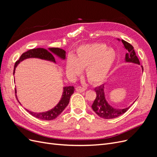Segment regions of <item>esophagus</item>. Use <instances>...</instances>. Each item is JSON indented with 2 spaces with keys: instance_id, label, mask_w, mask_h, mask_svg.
<instances>
[{
  "instance_id": "1",
  "label": "esophagus",
  "mask_w": 157,
  "mask_h": 157,
  "mask_svg": "<svg viewBox=\"0 0 157 157\" xmlns=\"http://www.w3.org/2000/svg\"><path fill=\"white\" fill-rule=\"evenodd\" d=\"M76 90H77V91L78 92H84L85 90H86V88H84V87L78 86L76 87Z\"/></svg>"
}]
</instances>
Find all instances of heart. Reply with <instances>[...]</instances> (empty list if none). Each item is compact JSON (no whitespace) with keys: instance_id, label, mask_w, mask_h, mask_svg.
<instances>
[{"instance_id":"heart-1","label":"heart","mask_w":157,"mask_h":157,"mask_svg":"<svg viewBox=\"0 0 157 157\" xmlns=\"http://www.w3.org/2000/svg\"><path fill=\"white\" fill-rule=\"evenodd\" d=\"M117 52L103 43L94 42L80 46L75 56L71 55L67 61V73L75 77L86 68V75L92 83H99L105 79L115 66Z\"/></svg>"}]
</instances>
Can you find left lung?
I'll list each match as a JSON object with an SVG mask.
<instances>
[{"mask_svg":"<svg viewBox=\"0 0 157 157\" xmlns=\"http://www.w3.org/2000/svg\"><path fill=\"white\" fill-rule=\"evenodd\" d=\"M120 40L119 39H118ZM122 42L124 44V48L127 50V53L125 56L126 62L134 63L136 64L140 65L139 59L137 58L136 55V52L134 51V47H133L130 43L126 41L122 40ZM142 71H144L143 66H141ZM95 92H96V98L92 105V108L94 111L97 115L105 119H111L121 116L122 114L126 113L128 109L132 105L124 109H116L111 106L107 101L105 92H104V84L101 85L98 87H96L94 89Z\"/></svg>","mask_w":157,"mask_h":157,"instance_id":"1","label":"left lung"}]
</instances>
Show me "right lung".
Here are the masks:
<instances>
[{
  "instance_id": "1",
  "label": "right lung",
  "mask_w": 157,
  "mask_h": 157,
  "mask_svg": "<svg viewBox=\"0 0 157 157\" xmlns=\"http://www.w3.org/2000/svg\"><path fill=\"white\" fill-rule=\"evenodd\" d=\"M53 54L58 56L59 58H60L62 59H65V55H66L65 51L63 49H61L59 48H48V50H47L44 48H34V49L28 50L24 52L23 54H22V55L20 56V59H19V60H17L16 62L15 65H14L13 74L14 75V73H15V69H16V67L17 66V65L23 60L27 58H40V59L47 60V61H52V62L56 63V60ZM74 91H75V88L73 86H70L64 87L63 92L59 102L57 104V105L55 106L53 109H52L51 110H49L46 112L35 113V112H32L27 110V109H26V110L29 112L32 116L35 117L37 118H39V119H41V120L51 121V120L55 119L56 117H58L60 114L63 112L65 108L67 106V105L69 103L71 95L74 93ZM15 92L16 94V90H15ZM16 97L17 99L16 95ZM19 103H20V101H19Z\"/></svg>"
}]
</instances>
